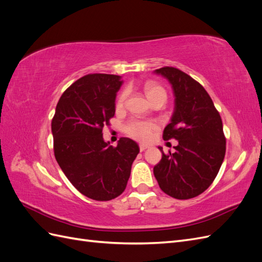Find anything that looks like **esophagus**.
<instances>
[{
    "instance_id": "1",
    "label": "esophagus",
    "mask_w": 262,
    "mask_h": 262,
    "mask_svg": "<svg viewBox=\"0 0 262 262\" xmlns=\"http://www.w3.org/2000/svg\"><path fill=\"white\" fill-rule=\"evenodd\" d=\"M147 147H148L147 145H144V144H141V145H140V150H141V152H143V150H145V149H146Z\"/></svg>"
}]
</instances>
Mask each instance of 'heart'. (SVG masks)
I'll list each match as a JSON object with an SVG mask.
<instances>
[{"instance_id":"1","label":"heart","mask_w":262,"mask_h":262,"mask_svg":"<svg viewBox=\"0 0 262 262\" xmlns=\"http://www.w3.org/2000/svg\"><path fill=\"white\" fill-rule=\"evenodd\" d=\"M144 93L146 95V97L148 98L149 102H152L156 99H163L166 101V98H167V94H166L163 87L153 82H148L144 85ZM126 96H128V92L126 91H123L120 95H119L118 100H117L118 108H121L124 105ZM156 128L157 126L154 122L141 121V120H136V119H133V120H130L124 125V132L133 139L144 142L150 139Z\"/></svg>"}]
</instances>
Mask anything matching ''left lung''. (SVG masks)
<instances>
[{"label":"left lung","mask_w":262,"mask_h":262,"mask_svg":"<svg viewBox=\"0 0 262 262\" xmlns=\"http://www.w3.org/2000/svg\"><path fill=\"white\" fill-rule=\"evenodd\" d=\"M155 73L167 78L175 96V109L163 139H175L178 144L175 153L163 152L154 176L166 194L191 199L211 186L224 161L223 123L208 92L191 76L171 67Z\"/></svg>","instance_id":"obj_1"}]
</instances>
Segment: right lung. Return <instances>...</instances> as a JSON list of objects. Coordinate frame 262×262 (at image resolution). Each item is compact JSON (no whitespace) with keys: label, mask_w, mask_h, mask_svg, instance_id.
Masks as SVG:
<instances>
[{"label":"right lung","mask_w":262,"mask_h":262,"mask_svg":"<svg viewBox=\"0 0 262 262\" xmlns=\"http://www.w3.org/2000/svg\"><path fill=\"white\" fill-rule=\"evenodd\" d=\"M121 85V76L114 74L81 77L62 94L51 122L55 160L71 184L93 200L108 201L124 191L140 152L129 138L116 147L102 138Z\"/></svg>","instance_id":"1"}]
</instances>
